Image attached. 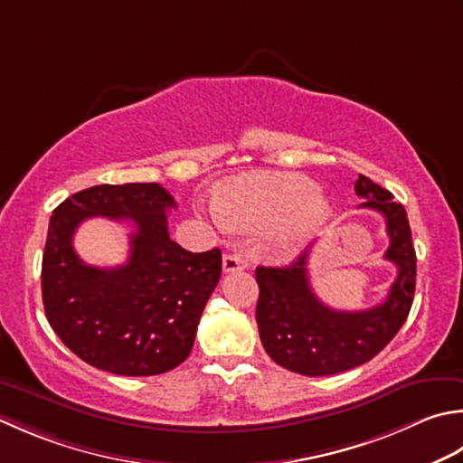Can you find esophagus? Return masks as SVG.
I'll return each mask as SVG.
<instances>
[{"label":"esophagus","mask_w":463,"mask_h":463,"mask_svg":"<svg viewBox=\"0 0 463 463\" xmlns=\"http://www.w3.org/2000/svg\"><path fill=\"white\" fill-rule=\"evenodd\" d=\"M249 267V257L242 252H229L222 257V270L224 273H234V270H242Z\"/></svg>","instance_id":"34e87169"}]
</instances>
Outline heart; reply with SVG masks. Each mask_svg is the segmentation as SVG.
Wrapping results in <instances>:
<instances>
[{
	"label": "heart",
	"mask_w": 463,
	"mask_h": 463,
	"mask_svg": "<svg viewBox=\"0 0 463 463\" xmlns=\"http://www.w3.org/2000/svg\"><path fill=\"white\" fill-rule=\"evenodd\" d=\"M219 231L269 226L277 247L303 241L327 214L319 188L298 175H252L224 184L208 208Z\"/></svg>",
	"instance_id": "b5f03b06"
}]
</instances>
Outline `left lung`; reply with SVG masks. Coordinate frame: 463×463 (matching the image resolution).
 <instances>
[{
    "label": "left lung",
    "instance_id": "left-lung-1",
    "mask_svg": "<svg viewBox=\"0 0 463 463\" xmlns=\"http://www.w3.org/2000/svg\"><path fill=\"white\" fill-rule=\"evenodd\" d=\"M355 194L361 208L383 214L389 249L385 259L397 279L382 305L367 311H337L313 293L303 255L288 267H257V325L269 357L307 377L335 375L373 359L410 315L415 293V249L405 208L389 190L359 175Z\"/></svg>",
    "mask_w": 463,
    "mask_h": 463
}]
</instances>
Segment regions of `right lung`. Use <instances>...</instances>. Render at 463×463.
I'll return each mask as SVG.
<instances>
[{
	"instance_id": "1",
	"label": "right lung",
	"mask_w": 463,
	"mask_h": 463,
	"mask_svg": "<svg viewBox=\"0 0 463 463\" xmlns=\"http://www.w3.org/2000/svg\"><path fill=\"white\" fill-rule=\"evenodd\" d=\"M176 203L156 183L99 184L53 211L42 259L45 317L71 353L108 373H166L190 355L198 321L221 279L219 249L190 252L170 239ZM90 215L130 220L131 257L120 268L86 266L71 239Z\"/></svg>"
}]
</instances>
